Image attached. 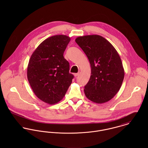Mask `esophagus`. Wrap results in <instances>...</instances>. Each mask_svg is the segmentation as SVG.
Wrapping results in <instances>:
<instances>
[{"label":"esophagus","mask_w":148,"mask_h":148,"mask_svg":"<svg viewBox=\"0 0 148 148\" xmlns=\"http://www.w3.org/2000/svg\"><path fill=\"white\" fill-rule=\"evenodd\" d=\"M79 75V73H75V77H77Z\"/></svg>","instance_id":"34e87169"}]
</instances>
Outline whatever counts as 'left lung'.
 I'll return each instance as SVG.
<instances>
[{"label": "left lung", "instance_id": "obj_1", "mask_svg": "<svg viewBox=\"0 0 148 148\" xmlns=\"http://www.w3.org/2000/svg\"><path fill=\"white\" fill-rule=\"evenodd\" d=\"M75 42L84 52L91 67L90 77L84 87L86 97L97 104L109 101L120 90L124 78L117 51L110 42L97 35L79 36Z\"/></svg>", "mask_w": 148, "mask_h": 148}]
</instances>
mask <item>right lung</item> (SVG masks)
<instances>
[{
    "mask_svg": "<svg viewBox=\"0 0 148 148\" xmlns=\"http://www.w3.org/2000/svg\"><path fill=\"white\" fill-rule=\"evenodd\" d=\"M70 40L64 35L49 37L39 44L29 60L27 78L30 86L40 100L50 105L63 99L73 78L63 56Z\"/></svg>",
    "mask_w": 148,
    "mask_h": 148,
    "instance_id": "right-lung-1",
    "label": "right lung"
}]
</instances>
